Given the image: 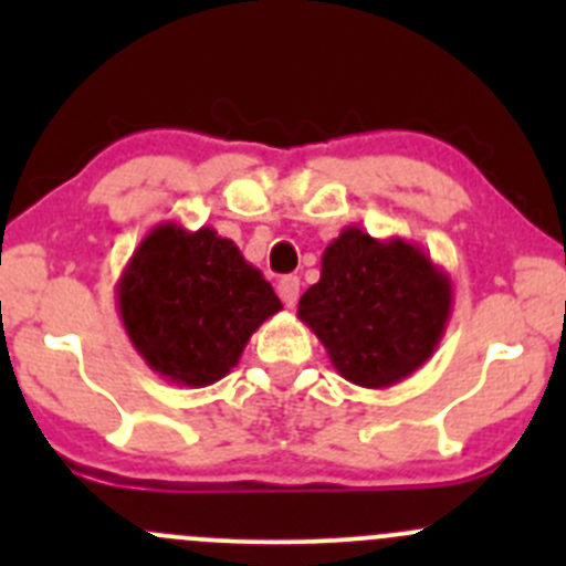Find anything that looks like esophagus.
<instances>
[{"label":"esophagus","instance_id":"1","mask_svg":"<svg viewBox=\"0 0 566 566\" xmlns=\"http://www.w3.org/2000/svg\"><path fill=\"white\" fill-rule=\"evenodd\" d=\"M279 298L284 301V306H290L293 310L295 304H298V293H301V282L298 276H284L279 279Z\"/></svg>","mask_w":566,"mask_h":566}]
</instances>
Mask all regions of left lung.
I'll return each mask as SVG.
<instances>
[{
	"label": "left lung",
	"mask_w": 566,
	"mask_h": 566,
	"mask_svg": "<svg viewBox=\"0 0 566 566\" xmlns=\"http://www.w3.org/2000/svg\"><path fill=\"white\" fill-rule=\"evenodd\" d=\"M452 301V279L424 249L345 227L325 247L319 282L301 295L298 317L342 378L389 389L436 353Z\"/></svg>",
	"instance_id": "obj_1"
}]
</instances>
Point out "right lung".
<instances>
[{"label": "right lung", "mask_w": 566, "mask_h": 566, "mask_svg": "<svg viewBox=\"0 0 566 566\" xmlns=\"http://www.w3.org/2000/svg\"><path fill=\"white\" fill-rule=\"evenodd\" d=\"M134 350L158 378L202 389L241 361L251 334L282 310L271 282L213 227H153L117 282Z\"/></svg>", "instance_id": "obj_1"}]
</instances>
